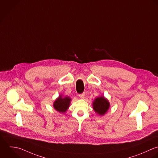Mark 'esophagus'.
I'll return each mask as SVG.
<instances>
[{"label":"esophagus","instance_id":"obj_1","mask_svg":"<svg viewBox=\"0 0 158 158\" xmlns=\"http://www.w3.org/2000/svg\"><path fill=\"white\" fill-rule=\"evenodd\" d=\"M79 97L81 98H84V97H85L84 93H83V94H80V95H79Z\"/></svg>","mask_w":158,"mask_h":158}]
</instances>
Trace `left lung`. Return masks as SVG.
<instances>
[{
	"label": "left lung",
	"instance_id": "obj_1",
	"mask_svg": "<svg viewBox=\"0 0 158 158\" xmlns=\"http://www.w3.org/2000/svg\"><path fill=\"white\" fill-rule=\"evenodd\" d=\"M92 107L95 112L99 116H104L110 107L108 100L102 95L97 97L92 103Z\"/></svg>",
	"mask_w": 158,
	"mask_h": 158
}]
</instances>
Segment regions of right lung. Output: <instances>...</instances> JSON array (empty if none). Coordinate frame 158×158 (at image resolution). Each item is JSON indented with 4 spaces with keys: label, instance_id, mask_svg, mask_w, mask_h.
<instances>
[{
    "label": "right lung",
    "instance_id": "1",
    "mask_svg": "<svg viewBox=\"0 0 158 158\" xmlns=\"http://www.w3.org/2000/svg\"><path fill=\"white\" fill-rule=\"evenodd\" d=\"M71 101V98L69 97H64L63 95H60L53 102V108L58 112L63 114L69 108Z\"/></svg>",
    "mask_w": 158,
    "mask_h": 158
}]
</instances>
